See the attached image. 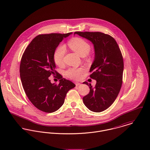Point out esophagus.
<instances>
[{"label": "esophagus", "mask_w": 150, "mask_h": 150, "mask_svg": "<svg viewBox=\"0 0 150 150\" xmlns=\"http://www.w3.org/2000/svg\"><path fill=\"white\" fill-rule=\"evenodd\" d=\"M75 84H76V86H80V85H81V84H80V83H77V82L75 83Z\"/></svg>", "instance_id": "1"}]
</instances>
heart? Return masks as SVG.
Here are the masks:
<instances>
[{"instance_id":"heart-1","label":"heart","mask_w":150,"mask_h":150,"mask_svg":"<svg viewBox=\"0 0 150 150\" xmlns=\"http://www.w3.org/2000/svg\"><path fill=\"white\" fill-rule=\"evenodd\" d=\"M70 48L81 57L87 56L91 50V45L86 40L80 38H74L70 40L68 42ZM66 48L64 45H59L54 51L53 59L54 62L58 65H61L64 63ZM86 69L84 67L76 68L71 67L67 69L65 74L70 79L73 80H79L81 77L82 74Z\"/></svg>"}]
</instances>
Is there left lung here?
Listing matches in <instances>:
<instances>
[{"instance_id":"1","label":"left lung","mask_w":150,"mask_h":150,"mask_svg":"<svg viewBox=\"0 0 150 150\" xmlns=\"http://www.w3.org/2000/svg\"><path fill=\"white\" fill-rule=\"evenodd\" d=\"M93 43L95 59L91 65L90 77L96 81L89 93L83 97V102L91 111L99 112L106 110L116 99L122 84L124 60L115 40L110 35L99 32H75Z\"/></svg>"}]
</instances>
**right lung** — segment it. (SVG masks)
<instances>
[{
    "instance_id": "1",
    "label": "right lung",
    "mask_w": 150,
    "mask_h": 150,
    "mask_svg": "<svg viewBox=\"0 0 150 150\" xmlns=\"http://www.w3.org/2000/svg\"><path fill=\"white\" fill-rule=\"evenodd\" d=\"M72 33L39 35L35 38L22 56L20 73L24 91L31 103L45 112L58 110L64 103L67 92L75 87L55 70L54 51L64 38ZM57 75L59 85L52 84L49 77Z\"/></svg>"
}]
</instances>
